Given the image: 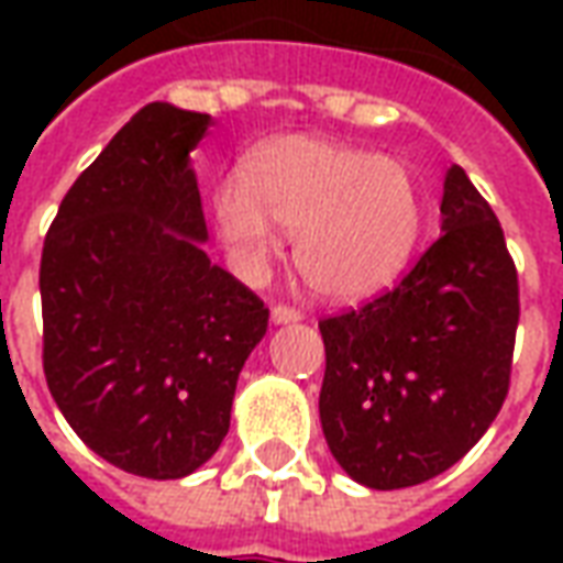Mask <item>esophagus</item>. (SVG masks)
Returning a JSON list of instances; mask_svg holds the SVG:
<instances>
[{"label":"esophagus","mask_w":563,"mask_h":563,"mask_svg":"<svg viewBox=\"0 0 563 563\" xmlns=\"http://www.w3.org/2000/svg\"><path fill=\"white\" fill-rule=\"evenodd\" d=\"M271 319H274V325L298 322V319H301V310H295V307H286V305H274L271 307Z\"/></svg>","instance_id":"1"}]
</instances>
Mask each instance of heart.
Wrapping results in <instances>:
<instances>
[{"instance_id":"b5f03b06","label":"heart","mask_w":563,"mask_h":563,"mask_svg":"<svg viewBox=\"0 0 563 563\" xmlns=\"http://www.w3.org/2000/svg\"><path fill=\"white\" fill-rule=\"evenodd\" d=\"M213 217L244 274H258L280 230L292 258L325 298H362L389 286L422 232V201L401 159L313 135L274 139L246 159L244 177L217 186Z\"/></svg>"}]
</instances>
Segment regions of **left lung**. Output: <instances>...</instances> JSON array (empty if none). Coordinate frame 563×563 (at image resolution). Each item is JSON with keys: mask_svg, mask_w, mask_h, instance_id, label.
I'll return each mask as SVG.
<instances>
[{"mask_svg": "<svg viewBox=\"0 0 563 563\" xmlns=\"http://www.w3.org/2000/svg\"><path fill=\"white\" fill-rule=\"evenodd\" d=\"M443 234L389 292L319 322V419L331 455L367 488L449 471L504 407L519 274L495 210L461 165L443 180Z\"/></svg>", "mask_w": 563, "mask_h": 563, "instance_id": "left-lung-1", "label": "left lung"}]
</instances>
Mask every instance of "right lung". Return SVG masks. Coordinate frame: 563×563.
Returning a JSON list of instances; mask_svg holds the SVG:
<instances>
[{
	"label": "right lung",
	"instance_id": "obj_1",
	"mask_svg": "<svg viewBox=\"0 0 563 563\" xmlns=\"http://www.w3.org/2000/svg\"><path fill=\"white\" fill-rule=\"evenodd\" d=\"M210 114L150 102L71 184L42 250L44 377L87 446L180 479L229 434L268 307L210 265L189 153Z\"/></svg>",
	"mask_w": 563,
	"mask_h": 563
}]
</instances>
